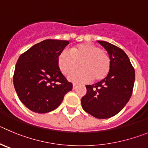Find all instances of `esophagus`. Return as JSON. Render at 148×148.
Returning a JSON list of instances; mask_svg holds the SVG:
<instances>
[{
    "label": "esophagus",
    "mask_w": 148,
    "mask_h": 148,
    "mask_svg": "<svg viewBox=\"0 0 148 148\" xmlns=\"http://www.w3.org/2000/svg\"><path fill=\"white\" fill-rule=\"evenodd\" d=\"M77 86H78V84H75V83L73 84V89H75V88L77 87Z\"/></svg>",
    "instance_id": "esophagus-1"
}]
</instances>
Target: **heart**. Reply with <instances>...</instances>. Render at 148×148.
I'll return each mask as SVG.
<instances>
[{"label":"heart","mask_w":148,"mask_h":148,"mask_svg":"<svg viewBox=\"0 0 148 148\" xmlns=\"http://www.w3.org/2000/svg\"><path fill=\"white\" fill-rule=\"evenodd\" d=\"M58 65L63 74L68 75L78 67L82 69L70 75L73 81L97 82L108 75L111 68L110 56L101 47L91 43H82L63 50L58 56Z\"/></svg>","instance_id":"heart-1"}]
</instances>
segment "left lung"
Masks as SVG:
<instances>
[{
  "instance_id": "obj_1",
  "label": "left lung",
  "mask_w": 148,
  "mask_h": 148,
  "mask_svg": "<svg viewBox=\"0 0 148 148\" xmlns=\"http://www.w3.org/2000/svg\"><path fill=\"white\" fill-rule=\"evenodd\" d=\"M97 42L110 56V71L100 82L86 85V94L81 98V106L96 118L106 119L118 114L131 98L135 70L121 48L105 41Z\"/></svg>"
}]
</instances>
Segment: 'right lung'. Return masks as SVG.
Returning <instances> with one entry per match:
<instances>
[{"mask_svg": "<svg viewBox=\"0 0 148 148\" xmlns=\"http://www.w3.org/2000/svg\"><path fill=\"white\" fill-rule=\"evenodd\" d=\"M68 44L67 40H46L20 56L13 83L20 101L32 112L44 114L54 110L73 89L57 62L59 54Z\"/></svg>", "mask_w": 148, "mask_h": 148, "instance_id": "right-lung-1", "label": "right lung"}]
</instances>
